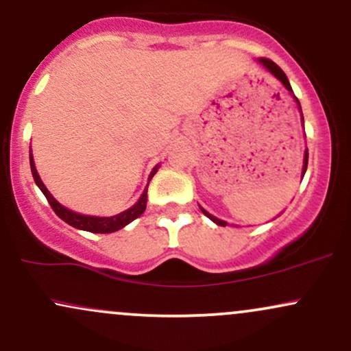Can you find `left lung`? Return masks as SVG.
Listing matches in <instances>:
<instances>
[{"label":"left lung","mask_w":351,"mask_h":351,"mask_svg":"<svg viewBox=\"0 0 351 351\" xmlns=\"http://www.w3.org/2000/svg\"><path fill=\"white\" fill-rule=\"evenodd\" d=\"M261 60V64H263V66L265 67V69L267 71H271L274 75H276L277 79L280 80L282 84H284L285 87H287V90H291L292 92V87H291V84H289V79H287V75H285V72L280 69L279 66H277L276 62H274V60H271V59H267V58H261L259 59ZM297 100V99H295ZM297 104H299V100H297ZM299 108H300V104H299ZM302 122H304V117H302ZM307 163H308V150H305V155H304V168H302V175H305V171H307ZM201 211L204 213V215H206L209 219L211 221H215V223L217 224V226H226V223H224V221H221V219H217V217H215V216H211L209 215L208 211H204L203 208H201Z\"/></svg>","instance_id":"8db88e82"}]
</instances>
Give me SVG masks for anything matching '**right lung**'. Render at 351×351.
I'll return each mask as SVG.
<instances>
[{
    "mask_svg": "<svg viewBox=\"0 0 351 351\" xmlns=\"http://www.w3.org/2000/svg\"><path fill=\"white\" fill-rule=\"evenodd\" d=\"M29 163H31V173H33V178L36 181V184H38L39 189H41L43 195L46 196L47 203H49L51 208L54 209L56 215H58L62 221H66L67 224H71L72 228L82 229V231H88V232H100V234H107V232L119 231V229L127 226L128 223H132V221L136 219V217L142 216L145 208H147L148 186L143 191L142 198L138 199V203L134 204V206H132L130 209H127V211L120 213V215H115V216H110V217H97V216H86V215H79V213L69 211V209L64 208L62 204H59L58 201L52 198L51 193L47 191V188L43 184V181H41V178H39L38 171H36V167H34V162H33V155H31V153H29ZM156 170H158V167L153 168V171L150 173V178H148V180L153 178V175H155Z\"/></svg>",
    "mask_w": 351,
    "mask_h": 351,
    "instance_id": "right-lung-1",
    "label": "right lung"
}]
</instances>
